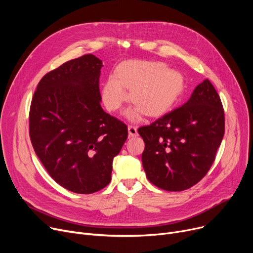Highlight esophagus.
<instances>
[{
  "label": "esophagus",
  "instance_id": "obj_1",
  "mask_svg": "<svg viewBox=\"0 0 253 253\" xmlns=\"http://www.w3.org/2000/svg\"><path fill=\"white\" fill-rule=\"evenodd\" d=\"M128 132H129V135L134 137L138 135V132H137V127L133 126V125H128Z\"/></svg>",
  "mask_w": 253,
  "mask_h": 253
}]
</instances>
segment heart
<instances>
[{"mask_svg": "<svg viewBox=\"0 0 253 253\" xmlns=\"http://www.w3.org/2000/svg\"><path fill=\"white\" fill-rule=\"evenodd\" d=\"M183 77L173 71H167L162 63L128 60L118 65L116 76L106 78L101 96L106 109L118 111L129 99L137 104L125 113L130 121H139L144 111L150 116H158L168 111L184 91Z\"/></svg>", "mask_w": 253, "mask_h": 253, "instance_id": "heart-1", "label": "heart"}]
</instances>
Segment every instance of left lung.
I'll return each instance as SVG.
<instances>
[{
	"mask_svg": "<svg viewBox=\"0 0 253 253\" xmlns=\"http://www.w3.org/2000/svg\"><path fill=\"white\" fill-rule=\"evenodd\" d=\"M145 148L141 156L148 179L169 192L190 189L214 162L224 133L220 98L208 79L180 108L138 129Z\"/></svg>",
	"mask_w": 253,
	"mask_h": 253,
	"instance_id": "left-lung-1",
	"label": "left lung"
}]
</instances>
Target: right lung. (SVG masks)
Segmentation results:
<instances>
[{
    "label": "right lung",
    "instance_id": "obj_1",
    "mask_svg": "<svg viewBox=\"0 0 253 253\" xmlns=\"http://www.w3.org/2000/svg\"><path fill=\"white\" fill-rule=\"evenodd\" d=\"M102 66L92 54L66 61L42 78L31 104L37 156L53 179L77 194L110 183L113 160L128 136L127 126L100 105Z\"/></svg>",
    "mask_w": 253,
    "mask_h": 253
}]
</instances>
